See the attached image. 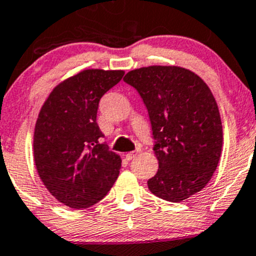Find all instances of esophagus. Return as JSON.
Instances as JSON below:
<instances>
[{
	"label": "esophagus",
	"mask_w": 256,
	"mask_h": 256,
	"mask_svg": "<svg viewBox=\"0 0 256 256\" xmlns=\"http://www.w3.org/2000/svg\"><path fill=\"white\" fill-rule=\"evenodd\" d=\"M138 154H139V152H138V151H130V152H128V154H126V158H127L128 160H133L134 157L138 156Z\"/></svg>",
	"instance_id": "obj_1"
}]
</instances>
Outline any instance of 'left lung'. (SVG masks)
Instances as JSON below:
<instances>
[{"label": "left lung", "instance_id": "left-lung-1", "mask_svg": "<svg viewBox=\"0 0 256 256\" xmlns=\"http://www.w3.org/2000/svg\"><path fill=\"white\" fill-rule=\"evenodd\" d=\"M123 80L142 98L157 142L158 170L148 190L182 202L206 188L220 160L222 124L213 93L198 74L174 65L136 68Z\"/></svg>", "mask_w": 256, "mask_h": 256}]
</instances>
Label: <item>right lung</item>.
<instances>
[{"instance_id":"1","label":"right lung","mask_w":256,"mask_h":256,"mask_svg":"<svg viewBox=\"0 0 256 256\" xmlns=\"http://www.w3.org/2000/svg\"><path fill=\"white\" fill-rule=\"evenodd\" d=\"M123 70L88 68L56 84L43 102L34 132V160L50 194L83 209L106 196L120 174V154L100 144V98L122 80Z\"/></svg>"}]
</instances>
